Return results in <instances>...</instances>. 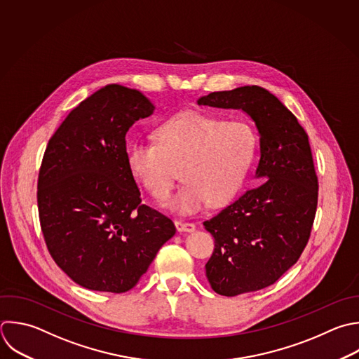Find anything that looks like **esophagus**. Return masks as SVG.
Returning <instances> with one entry per match:
<instances>
[{
	"mask_svg": "<svg viewBox=\"0 0 359 359\" xmlns=\"http://www.w3.org/2000/svg\"><path fill=\"white\" fill-rule=\"evenodd\" d=\"M175 227H177V230L180 231V233H182V231H185V233H192V231H195V224L194 223H188V222H182V220H177L175 222Z\"/></svg>",
	"mask_w": 359,
	"mask_h": 359,
	"instance_id": "1",
	"label": "esophagus"
}]
</instances>
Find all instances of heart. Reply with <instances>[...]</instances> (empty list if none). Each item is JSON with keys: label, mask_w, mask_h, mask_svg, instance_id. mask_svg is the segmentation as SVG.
I'll return each mask as SVG.
<instances>
[{"label": "heart", "mask_w": 359, "mask_h": 359, "mask_svg": "<svg viewBox=\"0 0 359 359\" xmlns=\"http://www.w3.org/2000/svg\"><path fill=\"white\" fill-rule=\"evenodd\" d=\"M156 142L133 139L126 144V165L133 178L156 199L172 187V165L180 164L178 191L164 206L181 215L220 205L241 187L255 154V133L240 121L188 111L164 121Z\"/></svg>", "instance_id": "heart-1"}]
</instances>
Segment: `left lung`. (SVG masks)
I'll list each match as a JSON object with an SVG mask.
<instances>
[{
    "label": "left lung",
    "mask_w": 359,
    "mask_h": 359,
    "mask_svg": "<svg viewBox=\"0 0 359 359\" xmlns=\"http://www.w3.org/2000/svg\"><path fill=\"white\" fill-rule=\"evenodd\" d=\"M196 104L243 111L259 136L257 185L203 222L216 243L205 265L208 280L223 296L264 289L296 264L310 237L318 185L309 137L258 86L210 93Z\"/></svg>",
    "instance_id": "left-lung-1"
}]
</instances>
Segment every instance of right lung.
<instances>
[{"mask_svg":"<svg viewBox=\"0 0 359 359\" xmlns=\"http://www.w3.org/2000/svg\"><path fill=\"white\" fill-rule=\"evenodd\" d=\"M154 109L139 90L109 84L49 140L38 181L41 227L55 262L83 287L132 289L175 234L168 217L140 205L126 165V133Z\"/></svg>","mask_w":359,"mask_h":359,"instance_id":"1","label":"right lung"}]
</instances>
